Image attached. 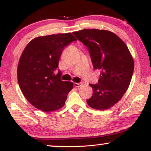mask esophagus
Listing matches in <instances>:
<instances>
[{"label": "esophagus", "instance_id": "obj_1", "mask_svg": "<svg viewBox=\"0 0 151 151\" xmlns=\"http://www.w3.org/2000/svg\"><path fill=\"white\" fill-rule=\"evenodd\" d=\"M81 85V83H74V86H76V87H77V88H79L80 87V86Z\"/></svg>", "mask_w": 151, "mask_h": 151}]
</instances>
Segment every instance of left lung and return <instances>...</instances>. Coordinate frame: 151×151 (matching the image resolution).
Here are the masks:
<instances>
[{"instance_id": "obj_1", "label": "left lung", "mask_w": 151, "mask_h": 151, "mask_svg": "<svg viewBox=\"0 0 151 151\" xmlns=\"http://www.w3.org/2000/svg\"><path fill=\"white\" fill-rule=\"evenodd\" d=\"M88 49L93 68L101 71L97 84H90L93 94L86 100L93 109H108L122 98L134 71V60L128 47L112 32L83 29L73 32Z\"/></svg>"}]
</instances>
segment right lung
<instances>
[{"instance_id": "right-lung-1", "label": "right lung", "mask_w": 151, "mask_h": 151, "mask_svg": "<svg viewBox=\"0 0 151 151\" xmlns=\"http://www.w3.org/2000/svg\"><path fill=\"white\" fill-rule=\"evenodd\" d=\"M76 40L70 33L38 37L22 53L17 68L19 85L27 100L37 109L52 112L65 105L73 83L61 80L58 64L65 47Z\"/></svg>"}]
</instances>
